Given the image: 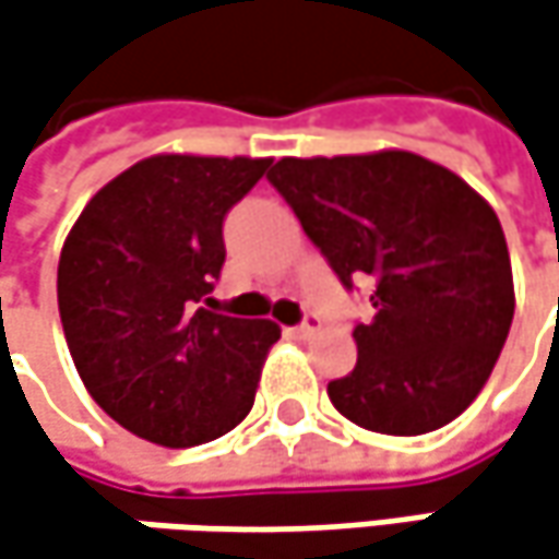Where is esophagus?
Wrapping results in <instances>:
<instances>
[{
	"label": "esophagus",
	"mask_w": 559,
	"mask_h": 559,
	"mask_svg": "<svg viewBox=\"0 0 559 559\" xmlns=\"http://www.w3.org/2000/svg\"><path fill=\"white\" fill-rule=\"evenodd\" d=\"M319 325H322V319H319L316 312H307L300 325H290V329H287V335H290V338H310V335L319 332Z\"/></svg>",
	"instance_id": "obj_1"
}]
</instances>
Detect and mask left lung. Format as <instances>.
I'll return each instance as SVG.
<instances>
[{
  "label": "left lung",
  "mask_w": 559,
  "mask_h": 559,
  "mask_svg": "<svg viewBox=\"0 0 559 559\" xmlns=\"http://www.w3.org/2000/svg\"><path fill=\"white\" fill-rule=\"evenodd\" d=\"M269 182L347 290L373 278L357 364L329 382L364 430L417 437L468 408L507 345L515 294L497 212L411 151L281 157Z\"/></svg>",
  "instance_id": "8db88e82"
}]
</instances>
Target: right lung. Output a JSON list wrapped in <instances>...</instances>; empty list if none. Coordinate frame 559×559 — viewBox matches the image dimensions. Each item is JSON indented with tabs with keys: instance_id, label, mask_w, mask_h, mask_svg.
Listing matches in <instances>:
<instances>
[{
	"instance_id": "add662e5",
	"label": "right lung",
	"mask_w": 559,
	"mask_h": 559,
	"mask_svg": "<svg viewBox=\"0 0 559 559\" xmlns=\"http://www.w3.org/2000/svg\"><path fill=\"white\" fill-rule=\"evenodd\" d=\"M269 157L154 154L79 214L56 275L69 354L91 399L129 433L170 449L234 430L255 402L269 319L209 310L224 217Z\"/></svg>"
}]
</instances>
